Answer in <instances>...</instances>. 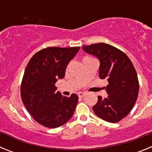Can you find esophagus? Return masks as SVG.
<instances>
[{
    "label": "esophagus",
    "instance_id": "1",
    "mask_svg": "<svg viewBox=\"0 0 152 152\" xmlns=\"http://www.w3.org/2000/svg\"><path fill=\"white\" fill-rule=\"evenodd\" d=\"M77 95H78L79 97H83V96L85 95V93H84V92H79L78 94H77Z\"/></svg>",
    "mask_w": 152,
    "mask_h": 152
}]
</instances>
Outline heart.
Here are the masks:
<instances>
[{
	"label": "heart",
	"mask_w": 152,
	"mask_h": 152,
	"mask_svg": "<svg viewBox=\"0 0 152 152\" xmlns=\"http://www.w3.org/2000/svg\"><path fill=\"white\" fill-rule=\"evenodd\" d=\"M91 57H89V56H85V57L84 58V59H86V58H90Z\"/></svg>",
	"instance_id": "heart-1"
}]
</instances>
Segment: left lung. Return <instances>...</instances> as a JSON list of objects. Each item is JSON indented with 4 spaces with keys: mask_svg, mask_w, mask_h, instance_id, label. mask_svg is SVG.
<instances>
[{
    "mask_svg": "<svg viewBox=\"0 0 152 152\" xmlns=\"http://www.w3.org/2000/svg\"><path fill=\"white\" fill-rule=\"evenodd\" d=\"M82 49L100 60V78L107 79L109 82L106 88L108 96H97L94 112L105 121L117 123L129 113L138 97L139 84L136 71L124 52L109 44H92Z\"/></svg>",
    "mask_w": 152,
    "mask_h": 152,
    "instance_id": "obj_1",
    "label": "left lung"
}]
</instances>
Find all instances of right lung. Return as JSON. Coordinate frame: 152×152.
Instances as JSON below:
<instances>
[{"label":"right lung","mask_w":152,"mask_h":152,"mask_svg":"<svg viewBox=\"0 0 152 152\" xmlns=\"http://www.w3.org/2000/svg\"><path fill=\"white\" fill-rule=\"evenodd\" d=\"M80 47H48L31 58L21 83L22 101L37 123L47 128L62 126L73 116L78 96L72 94L64 96L56 83L62 79L69 61Z\"/></svg>","instance_id":"1"}]
</instances>
